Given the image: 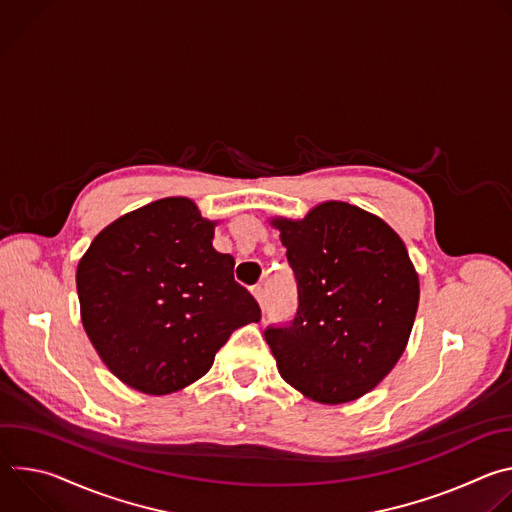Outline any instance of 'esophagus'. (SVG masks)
Instances as JSON below:
<instances>
[{"instance_id":"34e87169","label":"esophagus","mask_w":512,"mask_h":512,"mask_svg":"<svg viewBox=\"0 0 512 512\" xmlns=\"http://www.w3.org/2000/svg\"><path fill=\"white\" fill-rule=\"evenodd\" d=\"M253 296H255L257 304H259L261 308H265V289H263L261 285H257V287L253 289Z\"/></svg>"}]
</instances>
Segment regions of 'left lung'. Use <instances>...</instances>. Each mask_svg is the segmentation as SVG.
<instances>
[{"label": "left lung", "instance_id": "8db88e82", "mask_svg": "<svg viewBox=\"0 0 512 512\" xmlns=\"http://www.w3.org/2000/svg\"><path fill=\"white\" fill-rule=\"evenodd\" d=\"M269 223L298 281L294 322L265 330L281 379L324 405L367 395L415 322L419 275L405 243L377 214L340 200Z\"/></svg>", "mask_w": 512, "mask_h": 512}]
</instances>
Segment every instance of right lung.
I'll use <instances>...</instances> for the list:
<instances>
[{
    "instance_id": "obj_1",
    "label": "right lung",
    "mask_w": 512,
    "mask_h": 512,
    "mask_svg": "<svg viewBox=\"0 0 512 512\" xmlns=\"http://www.w3.org/2000/svg\"><path fill=\"white\" fill-rule=\"evenodd\" d=\"M216 221L184 196L131 210L81 257L83 328L105 367L145 395L176 393L208 373L229 336L261 320L235 277V259L212 247Z\"/></svg>"
}]
</instances>
